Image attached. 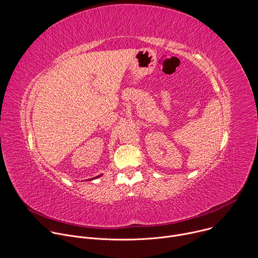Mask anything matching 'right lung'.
Returning a JSON list of instances; mask_svg holds the SVG:
<instances>
[{
	"label": "right lung",
	"instance_id": "obj_1",
	"mask_svg": "<svg viewBox=\"0 0 258 258\" xmlns=\"http://www.w3.org/2000/svg\"><path fill=\"white\" fill-rule=\"evenodd\" d=\"M99 176H100V175H98V176H96V177H99ZM94 178H95V177H94Z\"/></svg>",
	"mask_w": 258,
	"mask_h": 258
}]
</instances>
